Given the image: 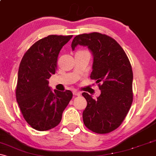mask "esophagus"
Returning a JSON list of instances; mask_svg holds the SVG:
<instances>
[{
    "instance_id": "34e87169",
    "label": "esophagus",
    "mask_w": 156,
    "mask_h": 156,
    "mask_svg": "<svg viewBox=\"0 0 156 156\" xmlns=\"http://www.w3.org/2000/svg\"><path fill=\"white\" fill-rule=\"evenodd\" d=\"M73 94H74V95H76V96H80V92H78V91L74 90V91H73Z\"/></svg>"
}]
</instances>
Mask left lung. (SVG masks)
Segmentation results:
<instances>
[{
	"label": "left lung",
	"instance_id": "1",
	"mask_svg": "<svg viewBox=\"0 0 156 156\" xmlns=\"http://www.w3.org/2000/svg\"><path fill=\"white\" fill-rule=\"evenodd\" d=\"M78 44L87 46L92 52L90 78L101 91L97 99L82 93L87 102L83 123L94 133H110L122 124L133 102L131 64L122 48L109 36L98 32L79 34L72 42L73 51Z\"/></svg>",
	"mask_w": 156,
	"mask_h": 156
}]
</instances>
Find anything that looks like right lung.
<instances>
[{"instance_id":"right-lung-1","label":"right lung","mask_w":156,"mask_h":156,"mask_svg":"<svg viewBox=\"0 0 156 156\" xmlns=\"http://www.w3.org/2000/svg\"><path fill=\"white\" fill-rule=\"evenodd\" d=\"M73 35H49L36 42L23 55L18 69L16 99L25 120L34 129L55 128L73 98L71 91L51 90L48 79L57 69L61 49Z\"/></svg>"}]
</instances>
